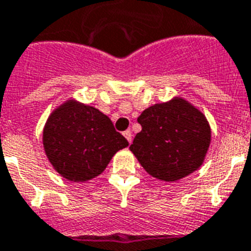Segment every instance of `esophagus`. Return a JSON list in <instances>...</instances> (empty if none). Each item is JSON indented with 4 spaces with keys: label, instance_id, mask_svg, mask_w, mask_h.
<instances>
[{
    "label": "esophagus",
    "instance_id": "34e87169",
    "mask_svg": "<svg viewBox=\"0 0 251 251\" xmlns=\"http://www.w3.org/2000/svg\"><path fill=\"white\" fill-rule=\"evenodd\" d=\"M124 136H125L126 139H127V142H129V143H131L132 135H131V131H130V130H126V131L124 132Z\"/></svg>",
    "mask_w": 251,
    "mask_h": 251
}]
</instances>
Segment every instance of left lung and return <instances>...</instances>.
<instances>
[{
    "instance_id": "left-lung-1",
    "label": "left lung",
    "mask_w": 251,
    "mask_h": 251,
    "mask_svg": "<svg viewBox=\"0 0 251 251\" xmlns=\"http://www.w3.org/2000/svg\"><path fill=\"white\" fill-rule=\"evenodd\" d=\"M138 132L130 151L147 173L176 182L202 165L211 140L206 117L183 98L151 105L138 117Z\"/></svg>"
}]
</instances>
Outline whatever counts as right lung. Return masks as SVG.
<instances>
[{
    "label": "right lung",
    "mask_w": 251,
    "mask_h": 251,
    "mask_svg": "<svg viewBox=\"0 0 251 251\" xmlns=\"http://www.w3.org/2000/svg\"><path fill=\"white\" fill-rule=\"evenodd\" d=\"M52 168L71 182H86L104 172L129 142L97 108L69 99L49 116L42 135Z\"/></svg>",
    "instance_id": "1"
}]
</instances>
